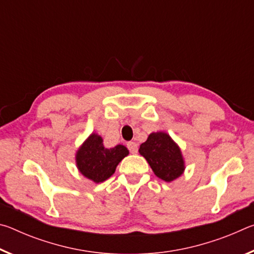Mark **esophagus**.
Segmentation results:
<instances>
[{"label": "esophagus", "mask_w": 254, "mask_h": 254, "mask_svg": "<svg viewBox=\"0 0 254 254\" xmlns=\"http://www.w3.org/2000/svg\"><path fill=\"white\" fill-rule=\"evenodd\" d=\"M127 147L128 149V151L131 153H136L137 152V143L135 142H128L127 144Z\"/></svg>", "instance_id": "1"}]
</instances>
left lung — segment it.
<instances>
[{"label": "left lung", "mask_w": 254, "mask_h": 254, "mask_svg": "<svg viewBox=\"0 0 254 254\" xmlns=\"http://www.w3.org/2000/svg\"><path fill=\"white\" fill-rule=\"evenodd\" d=\"M139 152L151 167L154 175L170 183L183 175L185 162L182 151L169 134L153 132L140 145Z\"/></svg>", "instance_id": "1"}]
</instances>
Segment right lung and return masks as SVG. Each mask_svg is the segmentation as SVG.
Returning a JSON list of instances; mask_svg holds the SVG:
<instances>
[{
	"label": "right lung",
	"instance_id": "1",
	"mask_svg": "<svg viewBox=\"0 0 254 254\" xmlns=\"http://www.w3.org/2000/svg\"><path fill=\"white\" fill-rule=\"evenodd\" d=\"M128 154L122 144L106 149L102 137L92 133L76 153V165L80 174L94 183H102L114 174L119 162Z\"/></svg>",
	"mask_w": 254,
	"mask_h": 254
}]
</instances>
